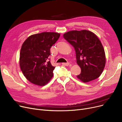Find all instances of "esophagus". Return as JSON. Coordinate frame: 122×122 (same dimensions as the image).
<instances>
[{
	"instance_id": "34e87169",
	"label": "esophagus",
	"mask_w": 122,
	"mask_h": 122,
	"mask_svg": "<svg viewBox=\"0 0 122 122\" xmlns=\"http://www.w3.org/2000/svg\"><path fill=\"white\" fill-rule=\"evenodd\" d=\"M62 65L63 66H68L69 65V63L68 62L67 63H62Z\"/></svg>"
}]
</instances>
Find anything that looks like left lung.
Segmentation results:
<instances>
[{"label":"left lung","mask_w":122,"mask_h":122,"mask_svg":"<svg viewBox=\"0 0 122 122\" xmlns=\"http://www.w3.org/2000/svg\"><path fill=\"white\" fill-rule=\"evenodd\" d=\"M74 48L76 61L81 73L76 77L84 82L99 77L105 67V51L99 39L89 31H71L63 34Z\"/></svg>","instance_id":"left-lung-1"}]
</instances>
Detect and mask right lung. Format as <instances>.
<instances>
[{"label": "right lung", "instance_id": "add662e5", "mask_svg": "<svg viewBox=\"0 0 122 122\" xmlns=\"http://www.w3.org/2000/svg\"><path fill=\"white\" fill-rule=\"evenodd\" d=\"M60 36L57 33L43 32L30 36L23 43L20 53V66L31 83L44 86L53 77L55 67L50 61V49Z\"/></svg>", "mask_w": 122, "mask_h": 122}]
</instances>
